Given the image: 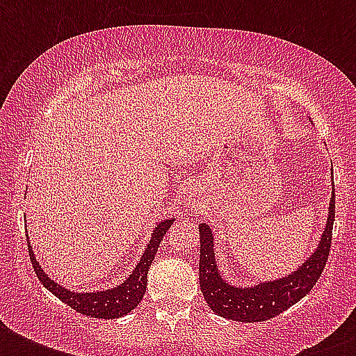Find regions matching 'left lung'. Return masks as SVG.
I'll return each mask as SVG.
<instances>
[{
    "label": "left lung",
    "instance_id": "8db88e82",
    "mask_svg": "<svg viewBox=\"0 0 356 356\" xmlns=\"http://www.w3.org/2000/svg\"><path fill=\"white\" fill-rule=\"evenodd\" d=\"M332 223H334V194L329 203V216L325 229L320 236L314 253L307 257L303 264L298 266L290 275L260 281L251 286H234L225 281L216 264L214 236L207 223H200V286L207 305L212 312L222 318L234 321H266L275 318L314 288L325 268L332 240Z\"/></svg>",
    "mask_w": 356,
    "mask_h": 356
}]
</instances>
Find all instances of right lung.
<instances>
[{"label": "right lung", "mask_w": 356, "mask_h": 356, "mask_svg": "<svg viewBox=\"0 0 356 356\" xmlns=\"http://www.w3.org/2000/svg\"><path fill=\"white\" fill-rule=\"evenodd\" d=\"M175 218H168L162 220L155 225L153 233H151V240L145 245L144 253L140 257L138 264L134 266V270L131 271V275L118 284V286L108 288V290H97V292H75V290H68L63 284H58L47 275L46 271L42 270V266L38 264L33 249H31V242L27 240L29 245V257L33 262V268L36 271V277L40 279L44 286L57 296L63 303L77 310L79 314L90 316V318H102V320H114V318H122V316L129 314L131 310L136 309L138 303L142 301L147 288V271L156 254V249L161 245L162 238L166 234V231L172 227V223Z\"/></svg>", "instance_id": "obj_1"}]
</instances>
